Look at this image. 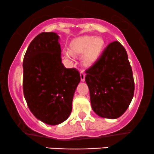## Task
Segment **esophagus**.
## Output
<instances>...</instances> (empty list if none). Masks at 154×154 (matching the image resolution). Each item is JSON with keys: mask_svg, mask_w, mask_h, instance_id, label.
<instances>
[{"mask_svg": "<svg viewBox=\"0 0 154 154\" xmlns=\"http://www.w3.org/2000/svg\"><path fill=\"white\" fill-rule=\"evenodd\" d=\"M85 77H86V74L83 71H81L80 72V80H81V81H85Z\"/></svg>", "mask_w": 154, "mask_h": 154, "instance_id": "34e87169", "label": "esophagus"}]
</instances>
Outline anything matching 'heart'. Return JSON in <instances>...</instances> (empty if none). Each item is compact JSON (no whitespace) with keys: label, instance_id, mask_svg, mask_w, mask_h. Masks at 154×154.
<instances>
[{"label":"heart","instance_id":"b5f03b06","mask_svg":"<svg viewBox=\"0 0 154 154\" xmlns=\"http://www.w3.org/2000/svg\"><path fill=\"white\" fill-rule=\"evenodd\" d=\"M104 45V40L101 37L85 35L73 40L70 45V52L74 55L84 54L83 63L86 66H91L98 60ZM66 56L69 57L71 54L66 53Z\"/></svg>","mask_w":154,"mask_h":154}]
</instances>
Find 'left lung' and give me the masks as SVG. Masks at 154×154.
Instances as JSON below:
<instances>
[{
	"mask_svg": "<svg viewBox=\"0 0 154 154\" xmlns=\"http://www.w3.org/2000/svg\"><path fill=\"white\" fill-rule=\"evenodd\" d=\"M91 108L100 117L115 119L128 108L134 94V80L127 51L113 42L86 71Z\"/></svg>",
	"mask_w": 154,
	"mask_h": 154,
	"instance_id": "8db88e82",
	"label": "left lung"
}]
</instances>
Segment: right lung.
<instances>
[{
    "instance_id": "1",
    "label": "right lung",
    "mask_w": 154,
    "mask_h": 154,
    "mask_svg": "<svg viewBox=\"0 0 154 154\" xmlns=\"http://www.w3.org/2000/svg\"><path fill=\"white\" fill-rule=\"evenodd\" d=\"M60 37L43 32L33 38L23 61V91L31 112L50 125L65 122L72 110V100L80 75L76 68L62 63Z\"/></svg>"
}]
</instances>
